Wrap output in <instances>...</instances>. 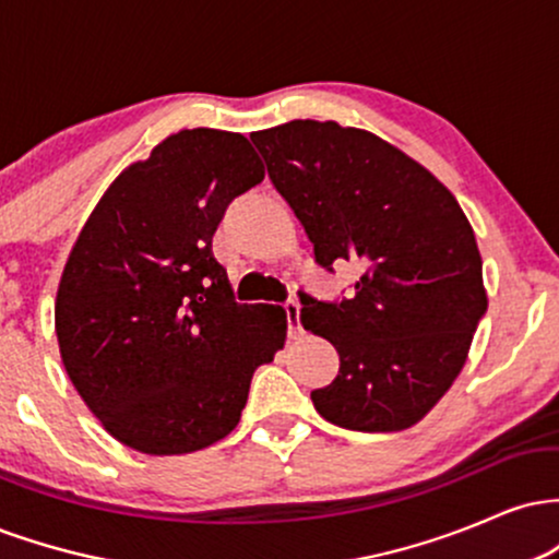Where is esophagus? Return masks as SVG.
Here are the masks:
<instances>
[{"label":"esophagus","mask_w":559,"mask_h":559,"mask_svg":"<svg viewBox=\"0 0 559 559\" xmlns=\"http://www.w3.org/2000/svg\"><path fill=\"white\" fill-rule=\"evenodd\" d=\"M284 312H286V323H288V336L297 338L301 333V325H299V301L288 299L284 305Z\"/></svg>","instance_id":"1"}]
</instances>
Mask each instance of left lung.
Instances as JSON below:
<instances>
[{"instance_id": "8db88e82", "label": "left lung", "mask_w": 559, "mask_h": 559, "mask_svg": "<svg viewBox=\"0 0 559 559\" xmlns=\"http://www.w3.org/2000/svg\"><path fill=\"white\" fill-rule=\"evenodd\" d=\"M249 139L318 265L362 271L352 299L299 292L301 325L338 352V376L312 404L349 431L415 426L460 376L489 307L463 207L431 170L362 128L292 120Z\"/></svg>"}]
</instances>
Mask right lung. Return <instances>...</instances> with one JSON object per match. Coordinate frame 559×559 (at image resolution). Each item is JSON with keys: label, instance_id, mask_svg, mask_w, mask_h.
<instances>
[{"label": "right lung", "instance_id": "right-lung-1", "mask_svg": "<svg viewBox=\"0 0 559 559\" xmlns=\"http://www.w3.org/2000/svg\"><path fill=\"white\" fill-rule=\"evenodd\" d=\"M265 178L247 136L178 131L96 202L62 271L55 329L86 407L120 444L189 454L239 426L249 383L286 342V312L236 305L213 234Z\"/></svg>", "mask_w": 559, "mask_h": 559}]
</instances>
